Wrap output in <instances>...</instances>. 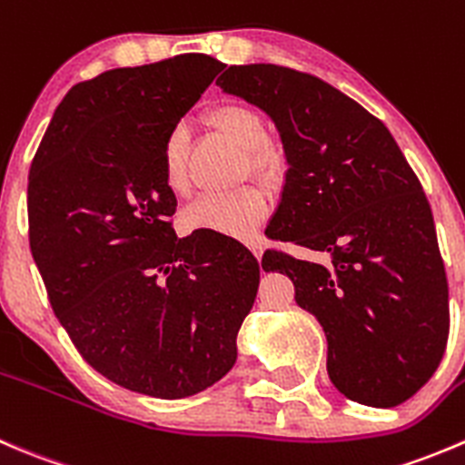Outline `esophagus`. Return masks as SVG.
I'll use <instances>...</instances> for the list:
<instances>
[{
	"instance_id": "1",
	"label": "esophagus",
	"mask_w": 465,
	"mask_h": 465,
	"mask_svg": "<svg viewBox=\"0 0 465 465\" xmlns=\"http://www.w3.org/2000/svg\"><path fill=\"white\" fill-rule=\"evenodd\" d=\"M248 248H251L252 255H255L257 260H262V252H264V243H262V239H251V242H248Z\"/></svg>"
}]
</instances>
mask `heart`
<instances>
[{
    "instance_id": "1",
    "label": "heart",
    "mask_w": 465,
    "mask_h": 465,
    "mask_svg": "<svg viewBox=\"0 0 465 465\" xmlns=\"http://www.w3.org/2000/svg\"><path fill=\"white\" fill-rule=\"evenodd\" d=\"M210 124L226 135L237 149L248 155L252 176L273 181L284 167L282 151L269 142V128L257 108L248 104H222L210 110ZM187 137L183 128H173L163 144L160 172L163 185L172 194L185 196L190 190L185 164ZM269 213V201L255 187L231 192V194H203L190 208L183 210L181 223L185 231H214L228 237H251Z\"/></svg>"
}]
</instances>
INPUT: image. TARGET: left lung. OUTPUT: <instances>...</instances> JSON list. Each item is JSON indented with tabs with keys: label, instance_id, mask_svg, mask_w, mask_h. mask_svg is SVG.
I'll list each match as a JSON object with an SVG mask.
<instances>
[{
	"label": "left lung",
	"instance_id": "left-lung-1",
	"mask_svg": "<svg viewBox=\"0 0 465 465\" xmlns=\"http://www.w3.org/2000/svg\"><path fill=\"white\" fill-rule=\"evenodd\" d=\"M257 105L282 140L287 173L269 237L328 260L266 251L328 339V375L346 398L398 407L434 375L450 332L448 278L420 181L389 128L330 83L280 65L217 78Z\"/></svg>",
	"mask_w": 465,
	"mask_h": 465
}]
</instances>
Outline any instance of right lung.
I'll use <instances>...</instances> for the list:
<instances>
[{
    "mask_svg": "<svg viewBox=\"0 0 465 465\" xmlns=\"http://www.w3.org/2000/svg\"><path fill=\"white\" fill-rule=\"evenodd\" d=\"M222 70L185 54L76 83L31 163V252L58 321L96 373L151 398L201 393L232 369L260 284L237 239H178L169 223L163 144Z\"/></svg>",
    "mask_w": 465,
    "mask_h": 465,
    "instance_id": "1",
    "label": "right lung"
}]
</instances>
